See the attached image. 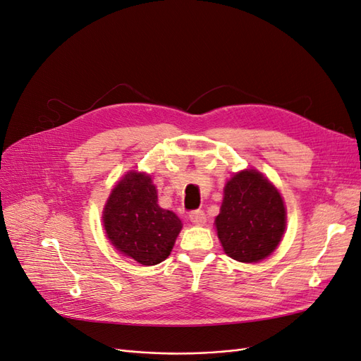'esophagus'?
<instances>
[{
	"instance_id": "esophagus-1",
	"label": "esophagus",
	"mask_w": 361,
	"mask_h": 361,
	"mask_svg": "<svg viewBox=\"0 0 361 361\" xmlns=\"http://www.w3.org/2000/svg\"><path fill=\"white\" fill-rule=\"evenodd\" d=\"M190 220H191L192 224L202 226V224H204V221H206V214H204L203 211H200V209L192 211V212L190 214Z\"/></svg>"
}]
</instances>
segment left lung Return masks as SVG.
Returning a JSON list of instances; mask_svg holds the SVG:
<instances>
[{"instance_id":"left-lung-1","label":"left lung","mask_w":361,"mask_h":361,"mask_svg":"<svg viewBox=\"0 0 361 361\" xmlns=\"http://www.w3.org/2000/svg\"><path fill=\"white\" fill-rule=\"evenodd\" d=\"M215 226L227 256L247 264L259 262L276 250L285 232V204L268 179L245 170L226 183Z\"/></svg>"}]
</instances>
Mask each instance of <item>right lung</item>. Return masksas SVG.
<instances>
[{"label":"right lung","mask_w":361,"mask_h":361,"mask_svg":"<svg viewBox=\"0 0 361 361\" xmlns=\"http://www.w3.org/2000/svg\"><path fill=\"white\" fill-rule=\"evenodd\" d=\"M104 227L120 253L150 267L169 257L182 223L176 214L159 207L150 178L130 171L111 191Z\"/></svg>","instance_id":"1"}]
</instances>
